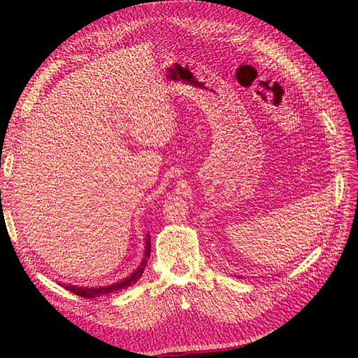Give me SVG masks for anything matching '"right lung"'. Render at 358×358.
Here are the masks:
<instances>
[{
  "instance_id": "1",
  "label": "right lung",
  "mask_w": 358,
  "mask_h": 358,
  "mask_svg": "<svg viewBox=\"0 0 358 358\" xmlns=\"http://www.w3.org/2000/svg\"><path fill=\"white\" fill-rule=\"evenodd\" d=\"M146 252H144V260L141 262V266L138 269H136L131 277L120 281L117 285H110V286H104V287H77V286H64L67 291H71L73 294H77L80 296H85V299H95V296H101V295H110L117 291H123V289L132 286L135 281H138V278L141 277V273L144 272V268H146V263H148V258L150 255V240H149V235H148V240H146Z\"/></svg>"
}]
</instances>
